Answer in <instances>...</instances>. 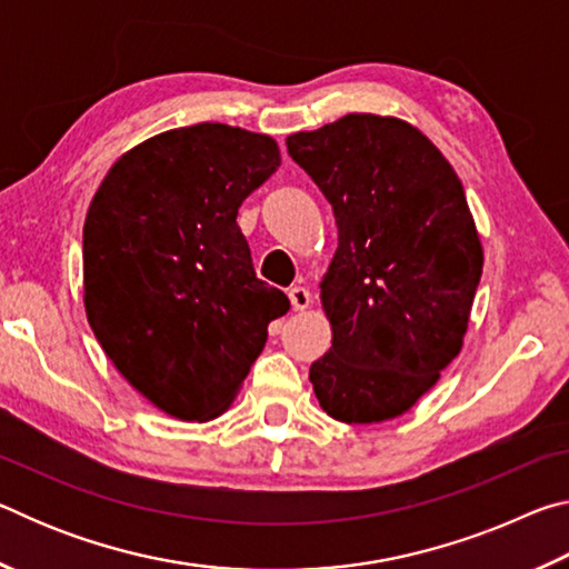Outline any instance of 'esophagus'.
Here are the masks:
<instances>
[{"instance_id":"obj_1","label":"esophagus","mask_w":569,"mask_h":569,"mask_svg":"<svg viewBox=\"0 0 569 569\" xmlns=\"http://www.w3.org/2000/svg\"><path fill=\"white\" fill-rule=\"evenodd\" d=\"M288 298H291V306L296 311H306V308L311 306V293H308V288L303 286H293L291 291H288Z\"/></svg>"}]
</instances>
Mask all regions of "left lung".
I'll return each instance as SVG.
<instances>
[{
	"instance_id": "1",
	"label": "left lung",
	"mask_w": 569,
	"mask_h": 569,
	"mask_svg": "<svg viewBox=\"0 0 569 569\" xmlns=\"http://www.w3.org/2000/svg\"><path fill=\"white\" fill-rule=\"evenodd\" d=\"M329 200L339 248L321 281L329 353L311 363L343 423L409 411L457 359L485 250L455 168L419 128L351 112L286 138Z\"/></svg>"
}]
</instances>
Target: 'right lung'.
I'll return each instance as SVG.
<instances>
[{
  "instance_id": "1",
  "label": "right lung",
  "mask_w": 569,
  "mask_h": 569,
  "mask_svg": "<svg viewBox=\"0 0 569 569\" xmlns=\"http://www.w3.org/2000/svg\"><path fill=\"white\" fill-rule=\"evenodd\" d=\"M278 166L271 134L200 122L134 146L94 192L84 313L124 381L170 417H220L291 308L256 276L236 223Z\"/></svg>"
}]
</instances>
